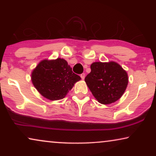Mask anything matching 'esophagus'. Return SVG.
Wrapping results in <instances>:
<instances>
[{
    "label": "esophagus",
    "mask_w": 156,
    "mask_h": 156,
    "mask_svg": "<svg viewBox=\"0 0 156 156\" xmlns=\"http://www.w3.org/2000/svg\"><path fill=\"white\" fill-rule=\"evenodd\" d=\"M80 76H81V78H82V80H84V77H85V74H84V73L81 74H80Z\"/></svg>",
    "instance_id": "34e87169"
}]
</instances>
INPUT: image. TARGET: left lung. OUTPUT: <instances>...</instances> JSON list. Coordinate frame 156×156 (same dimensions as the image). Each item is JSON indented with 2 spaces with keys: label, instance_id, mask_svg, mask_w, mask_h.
<instances>
[{
  "label": "left lung",
  "instance_id": "1",
  "mask_svg": "<svg viewBox=\"0 0 156 156\" xmlns=\"http://www.w3.org/2000/svg\"><path fill=\"white\" fill-rule=\"evenodd\" d=\"M84 80L94 97L103 104L120 99L129 82L126 72L114 62L92 63L91 72Z\"/></svg>",
  "mask_w": 156,
  "mask_h": 156
}]
</instances>
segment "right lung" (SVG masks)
<instances>
[{
	"label": "right lung",
	"mask_w": 156,
	"mask_h": 156,
	"mask_svg": "<svg viewBox=\"0 0 156 156\" xmlns=\"http://www.w3.org/2000/svg\"><path fill=\"white\" fill-rule=\"evenodd\" d=\"M32 82L37 90L50 100L63 99L81 77L72 72L67 61L42 60L32 72Z\"/></svg>",
	"instance_id": "obj_1"
}]
</instances>
